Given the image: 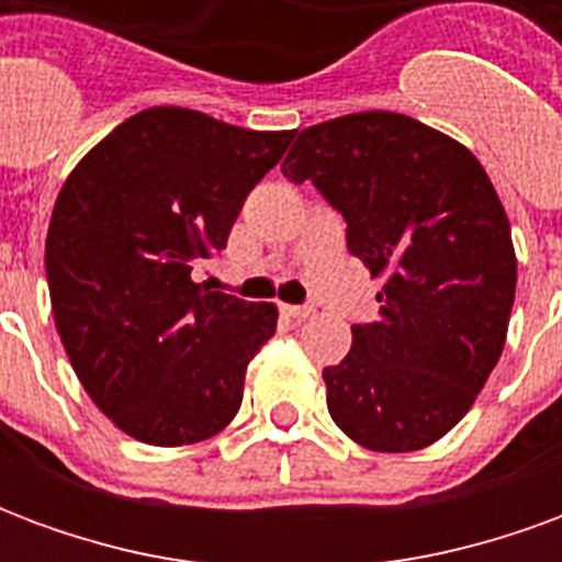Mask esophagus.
I'll return each instance as SVG.
<instances>
[{"label":"esophagus","mask_w":562,"mask_h":562,"mask_svg":"<svg viewBox=\"0 0 562 562\" xmlns=\"http://www.w3.org/2000/svg\"><path fill=\"white\" fill-rule=\"evenodd\" d=\"M282 313H285L289 318H297V322H301V318L313 316V310H310V306H292V304L282 306Z\"/></svg>","instance_id":"esophagus-1"}]
</instances>
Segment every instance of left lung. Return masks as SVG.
I'll return each mask as SVG.
<instances>
[{
  "label": "left lung",
  "instance_id": "8db88e82",
  "mask_svg": "<svg viewBox=\"0 0 562 562\" xmlns=\"http://www.w3.org/2000/svg\"><path fill=\"white\" fill-rule=\"evenodd\" d=\"M282 173L346 220L379 313L325 367L328 413L370 451H418L470 413L506 346L518 258L482 161L406 114L364 111L304 128Z\"/></svg>",
  "mask_w": 562,
  "mask_h": 562
}]
</instances>
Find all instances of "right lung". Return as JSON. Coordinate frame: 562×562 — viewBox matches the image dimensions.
I'll return each instance as SVG.
<instances>
[{"instance_id":"right-lung-1","label":"right lung","mask_w":562,"mask_h":562,"mask_svg":"<svg viewBox=\"0 0 562 562\" xmlns=\"http://www.w3.org/2000/svg\"><path fill=\"white\" fill-rule=\"evenodd\" d=\"M294 132L237 128L189 108H147L99 140L59 189L44 268L80 385L147 446L228 427L277 306L192 280L228 244L246 195Z\"/></svg>"}]
</instances>
